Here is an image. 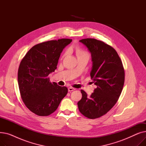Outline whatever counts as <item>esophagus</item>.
<instances>
[{"label":"esophagus","mask_w":146,"mask_h":146,"mask_svg":"<svg viewBox=\"0 0 146 146\" xmlns=\"http://www.w3.org/2000/svg\"><path fill=\"white\" fill-rule=\"evenodd\" d=\"M76 90V89H75V88H72V87H69V88H68V92H72V91H73V90Z\"/></svg>","instance_id":"34e87169"}]
</instances>
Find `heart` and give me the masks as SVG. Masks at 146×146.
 Returning a JSON list of instances; mask_svg holds the SVG:
<instances>
[{"mask_svg":"<svg viewBox=\"0 0 146 146\" xmlns=\"http://www.w3.org/2000/svg\"><path fill=\"white\" fill-rule=\"evenodd\" d=\"M76 54H77L78 55V57H82V56H89V53L88 52H86V51L82 50V48H79V47H77L76 48ZM68 53V51H67L64 56H66L67 54Z\"/></svg>","mask_w":146,"mask_h":146,"instance_id":"obj_1","label":"heart"}]
</instances>
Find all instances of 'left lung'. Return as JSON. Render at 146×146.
I'll list each match as a JSON object with an SVG mask.
<instances>
[{"label": "left lung", "instance_id": "1", "mask_svg": "<svg viewBox=\"0 0 146 146\" xmlns=\"http://www.w3.org/2000/svg\"><path fill=\"white\" fill-rule=\"evenodd\" d=\"M91 53V79L96 86L90 96L81 90L82 98L78 102L84 116L95 119L108 112L115 105L123 88L125 73L122 61L114 48L94 38L79 41Z\"/></svg>", "mask_w": 146, "mask_h": 146}]
</instances>
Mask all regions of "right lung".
Wrapping results in <instances>:
<instances>
[{"label":"right lung","instance_id":"right-lung-1","mask_svg":"<svg viewBox=\"0 0 146 146\" xmlns=\"http://www.w3.org/2000/svg\"><path fill=\"white\" fill-rule=\"evenodd\" d=\"M72 41L64 38L36 44L21 61L18 72L21 96L27 108L37 115L53 113L67 94L66 87L50 82L48 76L55 71L61 52Z\"/></svg>","mask_w":146,"mask_h":146}]
</instances>
